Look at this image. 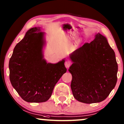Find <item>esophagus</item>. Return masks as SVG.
Segmentation results:
<instances>
[{
  "label": "esophagus",
  "instance_id": "obj_1",
  "mask_svg": "<svg viewBox=\"0 0 124 124\" xmlns=\"http://www.w3.org/2000/svg\"><path fill=\"white\" fill-rule=\"evenodd\" d=\"M65 67H66V68H69V66L71 65V62L69 61H66V62H65Z\"/></svg>",
  "mask_w": 124,
  "mask_h": 124
}]
</instances>
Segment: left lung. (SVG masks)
<instances>
[{
  "instance_id": "8db88e82",
  "label": "left lung",
  "mask_w": 124,
  "mask_h": 124,
  "mask_svg": "<svg viewBox=\"0 0 124 124\" xmlns=\"http://www.w3.org/2000/svg\"><path fill=\"white\" fill-rule=\"evenodd\" d=\"M71 89L74 97L86 104L104 100L115 87L118 65L115 52L104 36L97 33L70 55Z\"/></svg>"
}]
</instances>
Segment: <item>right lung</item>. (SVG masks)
Wrapping results in <instances>:
<instances>
[{
    "label": "right lung",
    "instance_id": "right-lung-1",
    "mask_svg": "<svg viewBox=\"0 0 124 124\" xmlns=\"http://www.w3.org/2000/svg\"><path fill=\"white\" fill-rule=\"evenodd\" d=\"M44 44V32L40 27L30 28L16 45L9 61L11 84L29 103L46 101L67 70L64 59L55 64L46 62L42 54Z\"/></svg>",
    "mask_w": 124,
    "mask_h": 124
}]
</instances>
